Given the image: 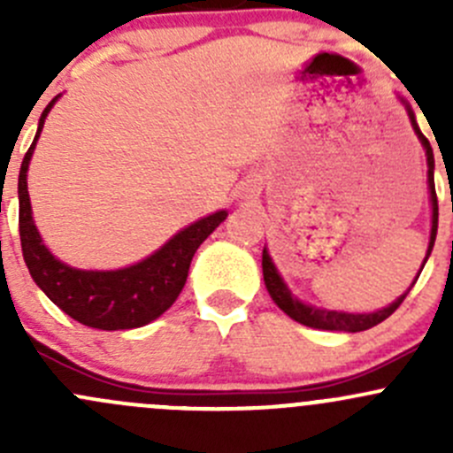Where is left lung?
Wrapping results in <instances>:
<instances>
[{"mask_svg":"<svg viewBox=\"0 0 453 453\" xmlns=\"http://www.w3.org/2000/svg\"><path fill=\"white\" fill-rule=\"evenodd\" d=\"M405 107H408V116H410V122H412L414 134L418 135V140H421L425 149V155H427V184H429V197H432V234H429V248H427V256H425V260H427L429 254H432L434 241H436V230H438V199H436V188H434V153H432V146H429V140L421 134L417 120H414V113L412 109H410V104H405ZM263 278H265V287H267L273 303L289 315L291 319L304 324V326L322 328V331L359 333V331H366V328L377 326L379 322L390 318V315L401 307V303H403L405 296H408L410 291V289L405 291V294L401 296V298H396L390 307L381 309V311L377 313H342V311H326V309L309 307V304H303L300 300H296L294 296H291V291L287 289L280 273L276 272L272 258H269L267 248H263Z\"/></svg>","mask_w":453,"mask_h":453,"instance_id":"1","label":"left lung"}]
</instances>
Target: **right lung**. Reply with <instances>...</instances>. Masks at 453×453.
I'll list each match as a JSON object with an SVG mask.
<instances>
[{"label": "right lung", "instance_id": "1", "mask_svg": "<svg viewBox=\"0 0 453 453\" xmlns=\"http://www.w3.org/2000/svg\"><path fill=\"white\" fill-rule=\"evenodd\" d=\"M58 98V96H57ZM57 98L43 109L36 129L35 142L30 144L19 171V239L24 260L28 265L32 280L41 287L45 296L76 322L100 331H120L138 328L159 318L181 294L188 278L190 260L210 234L227 217L226 210L203 217L193 226L177 232L162 250L150 254L138 265L116 269V272H83L67 267L48 252L36 232L30 212L28 197V164L43 129L45 116Z\"/></svg>", "mask_w": 453, "mask_h": 453}]
</instances>
